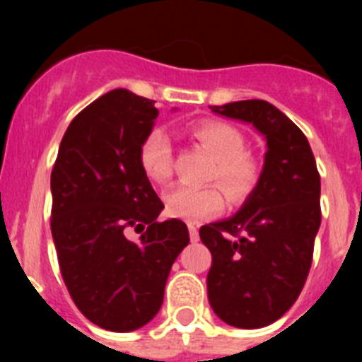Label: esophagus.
<instances>
[{"label": "esophagus", "instance_id": "1", "mask_svg": "<svg viewBox=\"0 0 362 362\" xmlns=\"http://www.w3.org/2000/svg\"><path fill=\"white\" fill-rule=\"evenodd\" d=\"M188 233H190V241L197 243L199 241V230L196 228L194 225H188Z\"/></svg>", "mask_w": 362, "mask_h": 362}]
</instances>
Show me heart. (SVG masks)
<instances>
[{"label":"heart","instance_id":"1","mask_svg":"<svg viewBox=\"0 0 362 362\" xmlns=\"http://www.w3.org/2000/svg\"><path fill=\"white\" fill-rule=\"evenodd\" d=\"M190 134L216 159L210 179L219 181L232 199H243L254 190L259 181V165L250 153H246V139L241 130L225 121H203ZM139 165L153 185H166L170 181L172 145L165 130H152L143 139ZM223 206L225 192L217 185L204 188L175 187L165 194V212L188 223L216 216Z\"/></svg>","mask_w":362,"mask_h":362}]
</instances>
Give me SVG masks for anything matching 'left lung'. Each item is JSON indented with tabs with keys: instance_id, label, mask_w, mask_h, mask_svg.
I'll list each match as a JSON object with an SVG mask.
<instances>
[{
	"instance_id": "left-lung-1",
	"label": "left lung",
	"mask_w": 362,
	"mask_h": 362,
	"mask_svg": "<svg viewBox=\"0 0 362 362\" xmlns=\"http://www.w3.org/2000/svg\"><path fill=\"white\" fill-rule=\"evenodd\" d=\"M267 139L263 172L238 214L199 228L212 254L210 306L235 328H263L288 312L312 267L321 226V177L306 136L263 99L210 107Z\"/></svg>"
}]
</instances>
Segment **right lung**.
Here are the masks:
<instances>
[{"label": "right lung", "instance_id": "1", "mask_svg": "<svg viewBox=\"0 0 362 362\" xmlns=\"http://www.w3.org/2000/svg\"><path fill=\"white\" fill-rule=\"evenodd\" d=\"M156 101L116 88L69 124L50 175L57 261L79 312L99 328L132 332L156 317L177 255L183 221L159 223L165 204L139 165L159 116ZM134 228L142 235L130 242Z\"/></svg>", "mask_w": 362, "mask_h": 362}]
</instances>
